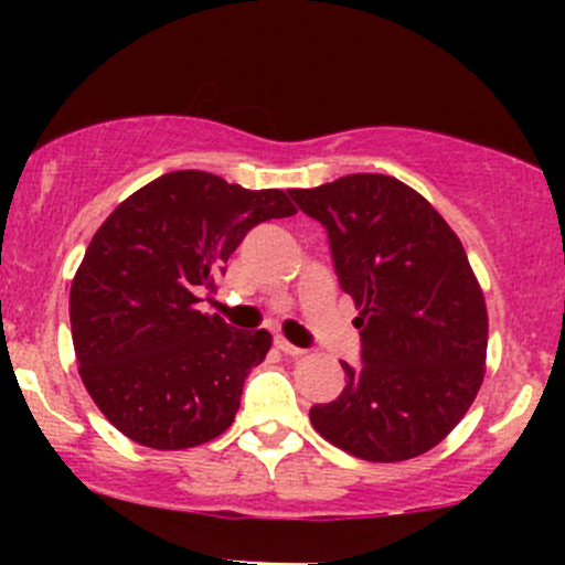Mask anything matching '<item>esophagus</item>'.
Masks as SVG:
<instances>
[{"mask_svg":"<svg viewBox=\"0 0 565 565\" xmlns=\"http://www.w3.org/2000/svg\"><path fill=\"white\" fill-rule=\"evenodd\" d=\"M276 348L281 350V353H287V355H300L302 353V348L291 345V342L284 340V337H276Z\"/></svg>","mask_w":565,"mask_h":565,"instance_id":"1","label":"esophagus"}]
</instances>
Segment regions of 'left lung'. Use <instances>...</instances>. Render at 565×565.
<instances>
[{
    "instance_id": "8db88e82",
    "label": "left lung",
    "mask_w": 565,
    "mask_h": 565,
    "mask_svg": "<svg viewBox=\"0 0 565 565\" xmlns=\"http://www.w3.org/2000/svg\"><path fill=\"white\" fill-rule=\"evenodd\" d=\"M327 231L337 281L361 316V364L310 408L337 449L401 462L440 444L483 382L489 319L468 255L446 220L391 174H345L289 191Z\"/></svg>"
}]
</instances>
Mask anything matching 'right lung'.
I'll return each mask as SVG.
<instances>
[{"label": "right lung", "mask_w": 565, "mask_h": 565, "mask_svg": "<svg viewBox=\"0 0 565 565\" xmlns=\"http://www.w3.org/2000/svg\"><path fill=\"white\" fill-rule=\"evenodd\" d=\"M295 212L276 188L180 170L135 191L97 228L71 284V337L84 387L116 430L161 451L228 430L270 334L201 313L199 295L217 289L255 225Z\"/></svg>", "instance_id": "add662e5"}]
</instances>
